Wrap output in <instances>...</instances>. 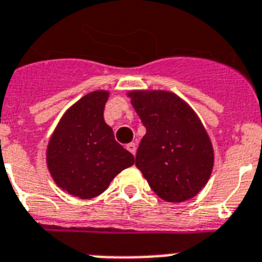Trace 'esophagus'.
Listing matches in <instances>:
<instances>
[{"mask_svg": "<svg viewBox=\"0 0 262 262\" xmlns=\"http://www.w3.org/2000/svg\"><path fill=\"white\" fill-rule=\"evenodd\" d=\"M126 149L130 152L132 155H136V151H137V145H136V143H129L126 145Z\"/></svg>", "mask_w": 262, "mask_h": 262, "instance_id": "34e87169", "label": "esophagus"}]
</instances>
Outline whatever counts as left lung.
<instances>
[{"label": "left lung", "mask_w": 262, "mask_h": 262, "mask_svg": "<svg viewBox=\"0 0 262 262\" xmlns=\"http://www.w3.org/2000/svg\"><path fill=\"white\" fill-rule=\"evenodd\" d=\"M127 96L147 129L136 155L137 168L164 201L193 199L207 185L215 163L199 115L170 91L135 90Z\"/></svg>", "instance_id": "obj_1"}]
</instances>
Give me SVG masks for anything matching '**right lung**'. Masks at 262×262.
I'll return each mask as SVG.
<instances>
[{
  "instance_id": "add662e5",
  "label": "right lung",
  "mask_w": 262,
  "mask_h": 262,
  "mask_svg": "<svg viewBox=\"0 0 262 262\" xmlns=\"http://www.w3.org/2000/svg\"><path fill=\"white\" fill-rule=\"evenodd\" d=\"M110 92L98 90L72 104L57 123L46 163L57 186L81 200L94 199L135 164V156L115 141L103 118Z\"/></svg>"
}]
</instances>
